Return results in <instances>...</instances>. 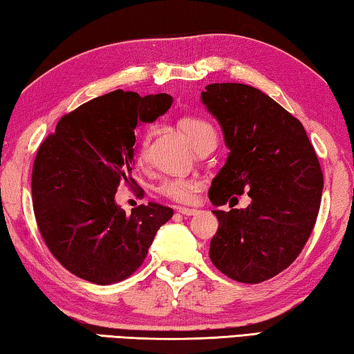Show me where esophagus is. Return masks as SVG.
I'll list each match as a JSON object with an SVG mask.
<instances>
[{
	"instance_id": "esophagus-1",
	"label": "esophagus",
	"mask_w": 354,
	"mask_h": 354,
	"mask_svg": "<svg viewBox=\"0 0 354 354\" xmlns=\"http://www.w3.org/2000/svg\"><path fill=\"white\" fill-rule=\"evenodd\" d=\"M178 212L185 215V217H190V215H195L198 211H196V209H192V207H183L181 206V207H178Z\"/></svg>"
}]
</instances>
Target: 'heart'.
<instances>
[{"label": "heart", "instance_id": "1", "mask_svg": "<svg viewBox=\"0 0 354 354\" xmlns=\"http://www.w3.org/2000/svg\"><path fill=\"white\" fill-rule=\"evenodd\" d=\"M178 127L183 131L185 139L189 140L194 149L198 148L201 143H205L207 140H215V131L206 120L185 115L178 120ZM148 145L149 136L145 133L140 136L139 145H137V159H147ZM196 190H198V184H196L194 179L189 178H169L164 179V181L158 185V192L160 195H164L167 198L178 203H192L196 196Z\"/></svg>", "mask_w": 354, "mask_h": 354}]
</instances>
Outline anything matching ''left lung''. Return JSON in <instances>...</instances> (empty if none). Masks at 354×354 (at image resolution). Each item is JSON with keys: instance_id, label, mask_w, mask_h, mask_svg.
Masks as SVG:
<instances>
[{"instance_id": "obj_1", "label": "left lung", "mask_w": 354, "mask_h": 354, "mask_svg": "<svg viewBox=\"0 0 354 354\" xmlns=\"http://www.w3.org/2000/svg\"><path fill=\"white\" fill-rule=\"evenodd\" d=\"M201 101L230 148L209 200L231 205L245 190L251 198L245 209L212 211L218 230L209 257L227 278L262 283L297 259L314 230L323 190L319 158L299 120L259 88L215 82Z\"/></svg>"}]
</instances>
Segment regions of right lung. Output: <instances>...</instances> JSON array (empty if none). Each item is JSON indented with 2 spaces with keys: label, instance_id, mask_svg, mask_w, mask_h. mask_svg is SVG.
<instances>
[{
  "label": "right lung",
  "instance_id": "add662e5",
  "mask_svg": "<svg viewBox=\"0 0 354 354\" xmlns=\"http://www.w3.org/2000/svg\"><path fill=\"white\" fill-rule=\"evenodd\" d=\"M167 93L140 97L113 91L59 120L32 167V206L53 256L76 277L113 284L142 266L156 232L173 217L158 203L123 211L115 203L122 183H136V127L170 109Z\"/></svg>",
  "mask_w": 354,
  "mask_h": 354
}]
</instances>
